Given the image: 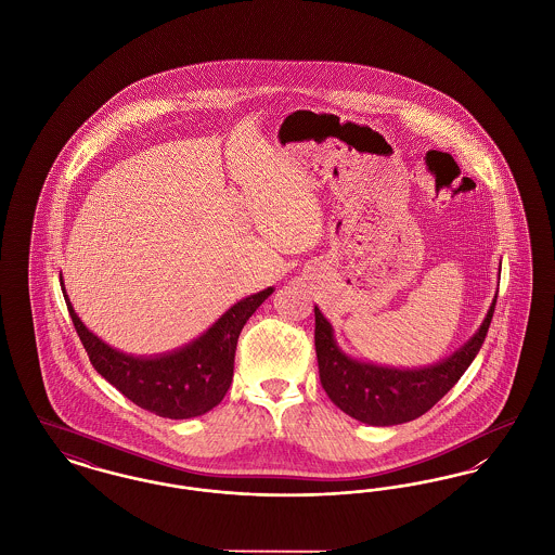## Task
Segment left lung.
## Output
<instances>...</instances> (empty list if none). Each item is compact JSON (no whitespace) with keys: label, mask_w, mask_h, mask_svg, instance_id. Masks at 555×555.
Masks as SVG:
<instances>
[{"label":"left lung","mask_w":555,"mask_h":555,"mask_svg":"<svg viewBox=\"0 0 555 555\" xmlns=\"http://www.w3.org/2000/svg\"><path fill=\"white\" fill-rule=\"evenodd\" d=\"M495 301L498 295L480 328L457 351L433 366L412 370L376 366L345 356L335 341L331 322L314 306L318 372L326 396L345 414L370 426H393L416 421L446 396L473 364L487 337Z\"/></svg>","instance_id":"8db88e82"}]
</instances>
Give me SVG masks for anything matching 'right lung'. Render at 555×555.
<instances>
[{
  "label": "right lung",
  "mask_w": 555,
  "mask_h": 555,
  "mask_svg": "<svg viewBox=\"0 0 555 555\" xmlns=\"http://www.w3.org/2000/svg\"><path fill=\"white\" fill-rule=\"evenodd\" d=\"M80 344L93 369L109 385L129 397L139 408L172 421L195 418L216 408L233 383L235 349L241 328L262 306L272 287L249 295L231 306L206 333L191 344L159 356H131L104 344L77 317L60 276Z\"/></svg>",
  "instance_id": "obj_1"
}]
</instances>
